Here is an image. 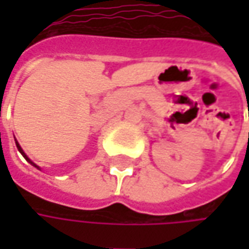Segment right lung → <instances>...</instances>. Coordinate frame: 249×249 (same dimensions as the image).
Instances as JSON below:
<instances>
[{
	"label": "right lung",
	"instance_id": "right-lung-1",
	"mask_svg": "<svg viewBox=\"0 0 249 249\" xmlns=\"http://www.w3.org/2000/svg\"><path fill=\"white\" fill-rule=\"evenodd\" d=\"M16 147H18V149H19V152H20V154H22V155H23L24 158H26V160H29V162H30V163H32V165H33V166L38 167V166H37V165H36V163H34V162H32V160H30V159H29V158H27V157H26V154H24V152H23V149L20 148V145H19V142H18V141H16ZM38 169H40V167H38Z\"/></svg>",
	"mask_w": 249,
	"mask_h": 249
}]
</instances>
